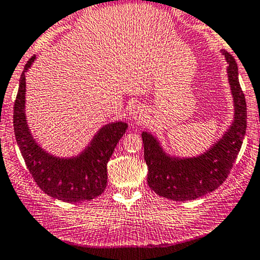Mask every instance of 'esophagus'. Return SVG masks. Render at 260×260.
I'll return each mask as SVG.
<instances>
[{"instance_id":"esophagus-1","label":"esophagus","mask_w":260,"mask_h":260,"mask_svg":"<svg viewBox=\"0 0 260 260\" xmlns=\"http://www.w3.org/2000/svg\"><path fill=\"white\" fill-rule=\"evenodd\" d=\"M130 114H131V116H133L134 119H140V118H142V110L141 109H139V107H134L133 109H131L130 110Z\"/></svg>"}]
</instances>
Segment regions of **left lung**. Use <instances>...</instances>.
Masks as SVG:
<instances>
[{"instance_id": "1", "label": "left lung", "mask_w": 260, "mask_h": 260, "mask_svg": "<svg viewBox=\"0 0 260 260\" xmlns=\"http://www.w3.org/2000/svg\"><path fill=\"white\" fill-rule=\"evenodd\" d=\"M223 54L228 62V80L236 113L231 129L213 147L197 157H170L152 135L142 133L144 158L149 169L147 183L158 196L174 201L196 200L218 188L233 167L247 129V103L239 84L236 59L230 53Z\"/></svg>"}]
</instances>
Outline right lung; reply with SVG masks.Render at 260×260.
<instances>
[{"mask_svg": "<svg viewBox=\"0 0 260 260\" xmlns=\"http://www.w3.org/2000/svg\"><path fill=\"white\" fill-rule=\"evenodd\" d=\"M36 55L27 62L19 79L13 107L16 141L29 174L48 196L64 202L90 201L104 192L108 183L107 165L114 149L127 129L126 122H113L103 126L90 145L77 157L58 158L41 149L30 135L24 115L26 77Z\"/></svg>", "mask_w": 260, "mask_h": 260, "instance_id": "right-lung-1", "label": "right lung"}]
</instances>
